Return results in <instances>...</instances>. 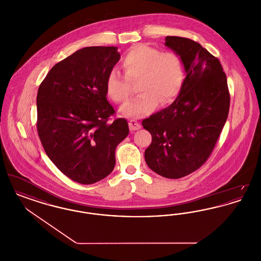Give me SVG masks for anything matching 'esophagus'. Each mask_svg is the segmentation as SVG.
<instances>
[{
    "mask_svg": "<svg viewBox=\"0 0 261 261\" xmlns=\"http://www.w3.org/2000/svg\"><path fill=\"white\" fill-rule=\"evenodd\" d=\"M140 128H141V124L139 122H137L136 120H133V119L129 120V129L131 131H136V130H139Z\"/></svg>",
    "mask_w": 261,
    "mask_h": 261,
    "instance_id": "34e87169",
    "label": "esophagus"
}]
</instances>
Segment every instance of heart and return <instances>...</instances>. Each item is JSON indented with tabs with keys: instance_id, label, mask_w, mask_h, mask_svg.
<instances>
[{
	"instance_id": "b5f03b06",
	"label": "heart",
	"mask_w": 261,
	"mask_h": 261,
	"mask_svg": "<svg viewBox=\"0 0 261 261\" xmlns=\"http://www.w3.org/2000/svg\"><path fill=\"white\" fill-rule=\"evenodd\" d=\"M122 67L126 77L112 70L107 77L106 90L113 101L121 103L131 95L130 82L139 80L137 88L141 94L120 109V112L129 117L147 115L161 102H173L185 80L184 64L177 54L144 44L132 47L125 54Z\"/></svg>"
}]
</instances>
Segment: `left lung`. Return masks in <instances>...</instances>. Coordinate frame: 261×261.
Here are the masks:
<instances>
[{
	"label": "left lung",
	"instance_id": "1",
	"mask_svg": "<svg viewBox=\"0 0 261 261\" xmlns=\"http://www.w3.org/2000/svg\"><path fill=\"white\" fill-rule=\"evenodd\" d=\"M165 46L181 58L186 77L173 102L143 120L151 134L145 160L155 173L178 179L210 158L228 117L230 95L219 60L199 43L167 36Z\"/></svg>",
	"mask_w": 261,
	"mask_h": 261
}]
</instances>
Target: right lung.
Instances as JSON below:
<instances>
[{
    "label": "right lung",
    "mask_w": 261,
    "mask_h": 261,
    "mask_svg": "<svg viewBox=\"0 0 261 261\" xmlns=\"http://www.w3.org/2000/svg\"><path fill=\"white\" fill-rule=\"evenodd\" d=\"M120 60L116 47H86L58 62L38 89L37 130L54 164L80 184L112 173L115 149L129 133L107 99V77Z\"/></svg>",
    "instance_id": "add662e5"
}]
</instances>
